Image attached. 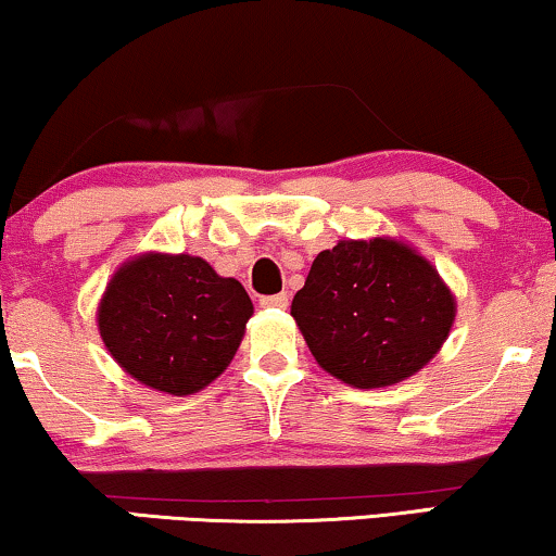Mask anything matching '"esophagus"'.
I'll use <instances>...</instances> for the list:
<instances>
[{
    "mask_svg": "<svg viewBox=\"0 0 556 556\" xmlns=\"http://www.w3.org/2000/svg\"><path fill=\"white\" fill-rule=\"evenodd\" d=\"M263 308H286L288 306V295L286 293H276V295H263L261 299Z\"/></svg>",
    "mask_w": 556,
    "mask_h": 556,
    "instance_id": "obj_1",
    "label": "esophagus"
}]
</instances>
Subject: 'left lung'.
<instances>
[{"label":"left lung","instance_id":"8db88e82","mask_svg":"<svg viewBox=\"0 0 556 556\" xmlns=\"http://www.w3.org/2000/svg\"><path fill=\"white\" fill-rule=\"evenodd\" d=\"M291 316L329 375L375 390L413 377L440 352L455 299L413 248L341 240L316 255Z\"/></svg>","mask_w":556,"mask_h":556}]
</instances>
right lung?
<instances>
[{
	"mask_svg": "<svg viewBox=\"0 0 556 556\" xmlns=\"http://www.w3.org/2000/svg\"><path fill=\"white\" fill-rule=\"evenodd\" d=\"M253 301L192 255H141L105 288L98 329L128 375L166 394H192L238 352Z\"/></svg>",
	"mask_w": 556,
	"mask_h": 556,
	"instance_id": "add662e5",
	"label": "right lung"
}]
</instances>
